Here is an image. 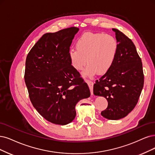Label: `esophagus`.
Returning <instances> with one entry per match:
<instances>
[{
  "instance_id": "obj_1",
  "label": "esophagus",
  "mask_w": 155,
  "mask_h": 155,
  "mask_svg": "<svg viewBox=\"0 0 155 155\" xmlns=\"http://www.w3.org/2000/svg\"><path fill=\"white\" fill-rule=\"evenodd\" d=\"M87 84L89 85V89L91 91V95H93V82L92 81H89V80H87Z\"/></svg>"
}]
</instances>
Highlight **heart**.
I'll return each mask as SVG.
<instances>
[{"instance_id": "1", "label": "heart", "mask_w": 155, "mask_h": 155, "mask_svg": "<svg viewBox=\"0 0 155 155\" xmlns=\"http://www.w3.org/2000/svg\"><path fill=\"white\" fill-rule=\"evenodd\" d=\"M77 49L69 51V57L73 67L82 71L84 77H92L98 73L104 74L110 70L118 51V42L110 34L85 32L76 43Z\"/></svg>"}]
</instances>
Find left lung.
<instances>
[{
  "instance_id": "left-lung-1",
  "label": "left lung",
  "mask_w": 155,
  "mask_h": 155,
  "mask_svg": "<svg viewBox=\"0 0 155 155\" xmlns=\"http://www.w3.org/2000/svg\"><path fill=\"white\" fill-rule=\"evenodd\" d=\"M118 51L110 70L97 80L93 93L104 96L108 107L101 116L110 120H118L127 116L138 102L144 86L141 59L132 41L116 28Z\"/></svg>"
}]
</instances>
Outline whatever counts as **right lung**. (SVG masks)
Masks as SVG:
<instances>
[{
	"label": "right lung",
	"instance_id": "add662e5",
	"mask_svg": "<svg viewBox=\"0 0 155 155\" xmlns=\"http://www.w3.org/2000/svg\"><path fill=\"white\" fill-rule=\"evenodd\" d=\"M78 31L73 27L45 34L26 58L24 78L31 101L40 115L55 124L72 122L77 103L91 95L68 54Z\"/></svg>",
	"mask_w": 155,
	"mask_h": 155
}]
</instances>
